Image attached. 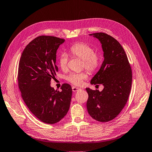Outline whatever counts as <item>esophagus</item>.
Instances as JSON below:
<instances>
[{
  "instance_id": "obj_1",
  "label": "esophagus",
  "mask_w": 152,
  "mask_h": 152,
  "mask_svg": "<svg viewBox=\"0 0 152 152\" xmlns=\"http://www.w3.org/2000/svg\"><path fill=\"white\" fill-rule=\"evenodd\" d=\"M81 89L80 88H78V87H76V86H72V91H73L74 92H75V91H78L79 90H80Z\"/></svg>"
}]
</instances>
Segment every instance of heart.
<instances>
[{
	"label": "heart",
	"mask_w": 152,
	"mask_h": 152,
	"mask_svg": "<svg viewBox=\"0 0 152 152\" xmlns=\"http://www.w3.org/2000/svg\"><path fill=\"white\" fill-rule=\"evenodd\" d=\"M69 53L73 56L78 57L82 60V67L89 72L95 71L101 64V56L99 53L95 52L94 49L85 43H77L70 47ZM69 57L67 53H62L59 57V64L62 70L67 68ZM86 72H72L66 77V80L72 84L80 86L83 81L88 78Z\"/></svg>",
	"instance_id": "obj_1"
}]
</instances>
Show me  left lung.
<instances>
[{
  "label": "left lung",
  "mask_w": 152,
  "mask_h": 152,
  "mask_svg": "<svg viewBox=\"0 0 152 152\" xmlns=\"http://www.w3.org/2000/svg\"><path fill=\"white\" fill-rule=\"evenodd\" d=\"M97 38L103 51L104 61L91 80V85L102 84V91L86 88V107L90 116L99 122L114 119L126 105L132 86V70L120 43L104 33L90 34Z\"/></svg>",
  "instance_id": "obj_1"
}]
</instances>
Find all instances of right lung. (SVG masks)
<instances>
[{
	"label": "right lung",
	"mask_w": 152,
	"mask_h": 152,
	"mask_svg": "<svg viewBox=\"0 0 152 152\" xmlns=\"http://www.w3.org/2000/svg\"><path fill=\"white\" fill-rule=\"evenodd\" d=\"M65 39L40 36L26 46L18 65V81L25 103L38 119L52 124L64 118L69 110L72 90L64 83L61 91L50 86L58 68L56 53Z\"/></svg>",
	"instance_id": "add662e5"
}]
</instances>
